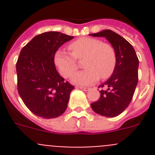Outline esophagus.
Instances as JSON below:
<instances>
[{
  "label": "esophagus",
  "mask_w": 155,
  "mask_h": 155,
  "mask_svg": "<svg viewBox=\"0 0 155 155\" xmlns=\"http://www.w3.org/2000/svg\"><path fill=\"white\" fill-rule=\"evenodd\" d=\"M79 88L83 91H88L90 89V87H79Z\"/></svg>",
  "instance_id": "obj_1"
}]
</instances>
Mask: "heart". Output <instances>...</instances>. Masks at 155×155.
Instances as JSON below:
<instances>
[{
  "label": "heart",
  "instance_id": "1",
  "mask_svg": "<svg viewBox=\"0 0 155 155\" xmlns=\"http://www.w3.org/2000/svg\"><path fill=\"white\" fill-rule=\"evenodd\" d=\"M71 53L58 50L54 55V64L65 78H71L78 69L76 60L83 61L84 71L72 77V82L80 85L94 84L99 79L113 74L116 64V50L112 45L92 37H82L70 43Z\"/></svg>",
  "mask_w": 155,
  "mask_h": 155
}]
</instances>
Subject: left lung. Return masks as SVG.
I'll use <instances>...</instances> for the list:
<instances>
[{"label":"left lung","mask_w":155,"mask_h":155,"mask_svg":"<svg viewBox=\"0 0 155 155\" xmlns=\"http://www.w3.org/2000/svg\"><path fill=\"white\" fill-rule=\"evenodd\" d=\"M91 36L105 37L116 50V64L112 76L98 87V101L91 104L94 113L106 117H115L124 112L130 103L138 82L139 60L132 45L112 30L105 29Z\"/></svg>","instance_id":"left-lung-1"}]
</instances>
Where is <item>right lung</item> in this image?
<instances>
[{"label":"right lung","mask_w":155,"mask_h":155,"mask_svg":"<svg viewBox=\"0 0 155 155\" xmlns=\"http://www.w3.org/2000/svg\"><path fill=\"white\" fill-rule=\"evenodd\" d=\"M74 36L59 31L39 34L21 49L16 63L18 91L31 113L44 119L56 118L65 112L74 89L59 74L54 55Z\"/></svg>","instance_id":"add662e5"}]
</instances>
